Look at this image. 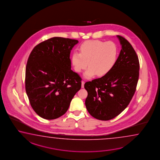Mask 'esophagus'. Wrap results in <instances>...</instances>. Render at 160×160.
Here are the masks:
<instances>
[{
	"label": "esophagus",
	"instance_id": "esophagus-1",
	"mask_svg": "<svg viewBox=\"0 0 160 160\" xmlns=\"http://www.w3.org/2000/svg\"><path fill=\"white\" fill-rule=\"evenodd\" d=\"M84 84H85V82L84 81H82V88H84Z\"/></svg>",
	"mask_w": 160,
	"mask_h": 160
}]
</instances>
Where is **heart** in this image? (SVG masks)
I'll use <instances>...</instances> for the list:
<instances>
[{"mask_svg": "<svg viewBox=\"0 0 160 160\" xmlns=\"http://www.w3.org/2000/svg\"><path fill=\"white\" fill-rule=\"evenodd\" d=\"M79 53L74 52L71 56V63L78 73L89 67L84 76L90 78L96 75L102 76L113 68L116 62L118 47L113 42L89 40L79 47Z\"/></svg>", "mask_w": 160, "mask_h": 160, "instance_id": "obj_1", "label": "heart"}]
</instances>
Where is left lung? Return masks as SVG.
I'll return each mask as SVG.
<instances>
[{
    "mask_svg": "<svg viewBox=\"0 0 160 160\" xmlns=\"http://www.w3.org/2000/svg\"><path fill=\"white\" fill-rule=\"evenodd\" d=\"M117 37L121 46L120 55L111 71L101 78L86 82L87 111L100 120L118 116L130 103L136 89L140 64L136 52L122 36Z\"/></svg>",
    "mask_w": 160,
    "mask_h": 160,
    "instance_id": "1",
    "label": "left lung"
}]
</instances>
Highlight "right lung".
I'll list each match as a JSON object with an SVG mask.
<instances>
[{"mask_svg":"<svg viewBox=\"0 0 160 160\" xmlns=\"http://www.w3.org/2000/svg\"><path fill=\"white\" fill-rule=\"evenodd\" d=\"M78 40L54 37L40 42L27 62L25 86L33 111L53 120L65 114L82 87V78L71 70L70 53Z\"/></svg>","mask_w":160,"mask_h":160,"instance_id":"right-lung-1","label":"right lung"}]
</instances>
